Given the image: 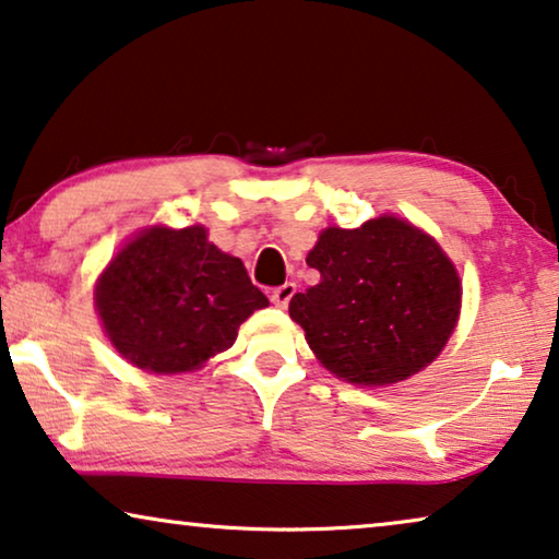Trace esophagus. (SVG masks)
Masks as SVG:
<instances>
[{
  "label": "esophagus",
  "mask_w": 559,
  "mask_h": 559,
  "mask_svg": "<svg viewBox=\"0 0 559 559\" xmlns=\"http://www.w3.org/2000/svg\"><path fill=\"white\" fill-rule=\"evenodd\" d=\"M295 293H297V285H295V282H285V285H282V287L272 289L270 299H272V305H277V307H287V305H289V299L295 297Z\"/></svg>",
  "instance_id": "1"
}]
</instances>
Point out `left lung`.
Returning a JSON list of instances; mask_svg holds the SVG:
<instances>
[{"mask_svg":"<svg viewBox=\"0 0 559 559\" xmlns=\"http://www.w3.org/2000/svg\"><path fill=\"white\" fill-rule=\"evenodd\" d=\"M320 285L297 293L289 318L330 373L388 385L426 368L454 333L461 285L441 247L408 222L380 216L330 226L307 254Z\"/></svg>","mask_w":559,"mask_h":559,"instance_id":"8db88e82","label":"left lung"}]
</instances>
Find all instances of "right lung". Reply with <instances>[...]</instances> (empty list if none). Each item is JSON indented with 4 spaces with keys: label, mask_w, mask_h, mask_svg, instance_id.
<instances>
[{
    "label": "right lung",
    "mask_w": 559,
    "mask_h": 559,
    "mask_svg": "<svg viewBox=\"0 0 559 559\" xmlns=\"http://www.w3.org/2000/svg\"><path fill=\"white\" fill-rule=\"evenodd\" d=\"M95 305L123 358L153 373H183L231 347L241 322L270 299L204 226H156L100 274Z\"/></svg>",
    "instance_id": "right-lung-1"
}]
</instances>
